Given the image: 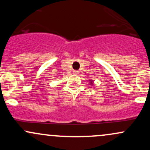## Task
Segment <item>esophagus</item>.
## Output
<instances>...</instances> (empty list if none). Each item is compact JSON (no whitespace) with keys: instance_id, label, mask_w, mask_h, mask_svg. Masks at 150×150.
I'll list each match as a JSON object with an SVG mask.
<instances>
[{"instance_id":"1","label":"esophagus","mask_w":150,"mask_h":150,"mask_svg":"<svg viewBox=\"0 0 150 150\" xmlns=\"http://www.w3.org/2000/svg\"><path fill=\"white\" fill-rule=\"evenodd\" d=\"M73 73L76 74V75H77V74H79V71H78V70H74Z\"/></svg>"}]
</instances>
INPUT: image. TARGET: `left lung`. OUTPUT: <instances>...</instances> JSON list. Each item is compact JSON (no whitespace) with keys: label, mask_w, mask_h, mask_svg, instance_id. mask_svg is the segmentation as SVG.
<instances>
[{"label":"left lung","mask_w":150,"mask_h":150,"mask_svg":"<svg viewBox=\"0 0 150 150\" xmlns=\"http://www.w3.org/2000/svg\"><path fill=\"white\" fill-rule=\"evenodd\" d=\"M90 85H94V83H93V81H92V80H90Z\"/></svg>","instance_id":"obj_1"}]
</instances>
